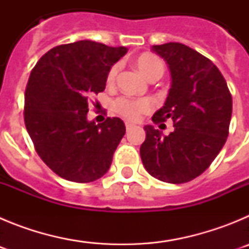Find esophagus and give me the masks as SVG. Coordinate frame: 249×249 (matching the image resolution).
Masks as SVG:
<instances>
[{
	"instance_id": "1",
	"label": "esophagus",
	"mask_w": 249,
	"mask_h": 249,
	"mask_svg": "<svg viewBox=\"0 0 249 249\" xmlns=\"http://www.w3.org/2000/svg\"><path fill=\"white\" fill-rule=\"evenodd\" d=\"M132 128H135V124H133V123H131V122H126V129H127V131H129V129H132Z\"/></svg>"
}]
</instances>
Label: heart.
<instances>
[{"label": "heart", "mask_w": 249, "mask_h": 249, "mask_svg": "<svg viewBox=\"0 0 249 249\" xmlns=\"http://www.w3.org/2000/svg\"><path fill=\"white\" fill-rule=\"evenodd\" d=\"M136 67L138 71L146 77L147 80H160L164 73V65L163 62L158 58L157 56L152 53H143L138 56L135 61ZM120 66L113 65L109 68L107 73V83L113 85L117 77ZM152 102L148 98H140V100H133L128 97H121L114 102V109L117 113L123 116L124 118L136 121L143 113L151 111Z\"/></svg>", "instance_id": "1"}]
</instances>
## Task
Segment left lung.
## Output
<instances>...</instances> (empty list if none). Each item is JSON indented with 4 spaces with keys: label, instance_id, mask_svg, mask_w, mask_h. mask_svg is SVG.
<instances>
[{
    "label": "left lung",
    "instance_id": "1",
    "mask_svg": "<svg viewBox=\"0 0 249 249\" xmlns=\"http://www.w3.org/2000/svg\"><path fill=\"white\" fill-rule=\"evenodd\" d=\"M168 65L172 85L162 108L152 121H173V132L144 126L140 148L142 163L152 177L167 183H186L206 171L228 137L232 96L214 63L178 42L152 46Z\"/></svg>",
    "mask_w": 249,
    "mask_h": 249
}]
</instances>
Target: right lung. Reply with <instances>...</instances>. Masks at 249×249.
I'll use <instances>...</instances> for the list:
<instances>
[{
  "label": "right lung",
  "instance_id": "add662e5",
  "mask_svg": "<svg viewBox=\"0 0 249 249\" xmlns=\"http://www.w3.org/2000/svg\"><path fill=\"white\" fill-rule=\"evenodd\" d=\"M94 41H77L39 58L25 92V124L41 160L59 177L89 183L109 169L126 133L121 118L87 120L89 98L105 91L109 68L127 53Z\"/></svg>",
  "mask_w": 249,
  "mask_h": 249
}]
</instances>
